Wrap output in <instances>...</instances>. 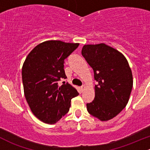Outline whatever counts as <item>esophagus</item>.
<instances>
[{
  "label": "esophagus",
  "mask_w": 150,
  "mask_h": 150,
  "mask_svg": "<svg viewBox=\"0 0 150 150\" xmlns=\"http://www.w3.org/2000/svg\"><path fill=\"white\" fill-rule=\"evenodd\" d=\"M81 91H84L85 89H86V86H85V85H83V86H81Z\"/></svg>",
  "instance_id": "esophagus-1"
}]
</instances>
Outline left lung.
<instances>
[{"label": "left lung", "mask_w": 150, "mask_h": 150, "mask_svg": "<svg viewBox=\"0 0 150 150\" xmlns=\"http://www.w3.org/2000/svg\"><path fill=\"white\" fill-rule=\"evenodd\" d=\"M83 57L93 69L95 98L86 104L89 114L107 121L119 114L129 100L133 75L123 54L105 43L84 45Z\"/></svg>", "instance_id": "left-lung-1"}]
</instances>
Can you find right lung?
<instances>
[{
    "instance_id": "1",
    "label": "right lung",
    "mask_w": 150,
    "mask_h": 150,
    "mask_svg": "<svg viewBox=\"0 0 150 150\" xmlns=\"http://www.w3.org/2000/svg\"><path fill=\"white\" fill-rule=\"evenodd\" d=\"M79 43L47 40L29 53L22 66L24 93L30 110L42 122L54 124L68 112L71 99L78 96L76 89L67 83L64 59Z\"/></svg>"
}]
</instances>
